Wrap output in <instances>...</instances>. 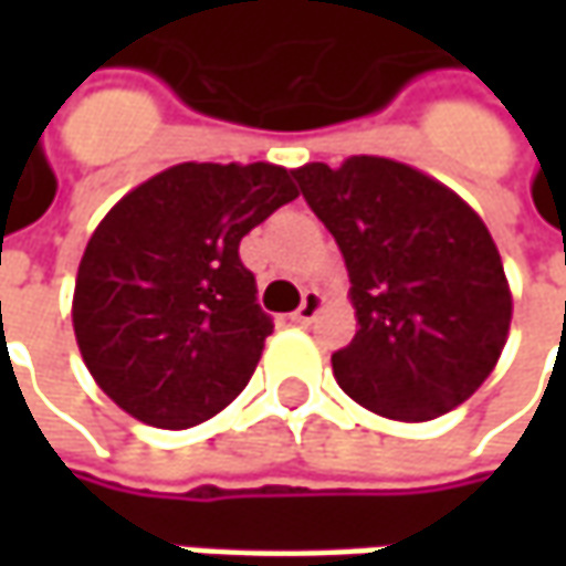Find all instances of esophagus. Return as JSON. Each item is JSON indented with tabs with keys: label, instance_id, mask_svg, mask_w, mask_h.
Here are the masks:
<instances>
[{
	"label": "esophagus",
	"instance_id": "obj_1",
	"mask_svg": "<svg viewBox=\"0 0 566 566\" xmlns=\"http://www.w3.org/2000/svg\"><path fill=\"white\" fill-rule=\"evenodd\" d=\"M321 305H324V295L317 293V290H308V293L302 295V305L295 308L293 321L295 324H302V327H305V324H312L317 312H321Z\"/></svg>",
	"mask_w": 566,
	"mask_h": 566
}]
</instances>
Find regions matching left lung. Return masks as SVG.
Masks as SVG:
<instances>
[{
    "label": "left lung",
    "instance_id": "8db88e82",
    "mask_svg": "<svg viewBox=\"0 0 566 566\" xmlns=\"http://www.w3.org/2000/svg\"><path fill=\"white\" fill-rule=\"evenodd\" d=\"M293 179L337 239L353 283L359 331L331 356L339 387L400 422L467 402L501 359L513 312L482 217L387 157L305 164Z\"/></svg>",
    "mask_w": 566,
    "mask_h": 566
}]
</instances>
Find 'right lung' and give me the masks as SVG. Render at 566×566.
Returning <instances> with one entry per match:
<instances>
[{"label": "right lung", "instance_id": "add662e5", "mask_svg": "<svg viewBox=\"0 0 566 566\" xmlns=\"http://www.w3.org/2000/svg\"><path fill=\"white\" fill-rule=\"evenodd\" d=\"M273 164H179L94 229L75 280L77 349L99 390L154 428H191L235 400L273 321L239 242L298 198Z\"/></svg>", "mask_w": 566, "mask_h": 566}]
</instances>
